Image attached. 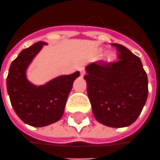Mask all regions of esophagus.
Segmentation results:
<instances>
[{
    "mask_svg": "<svg viewBox=\"0 0 160 160\" xmlns=\"http://www.w3.org/2000/svg\"><path fill=\"white\" fill-rule=\"evenodd\" d=\"M79 71H80V74H81V76H84V74H85V69L83 67H81L80 69H79Z\"/></svg>",
    "mask_w": 160,
    "mask_h": 160,
    "instance_id": "1",
    "label": "esophagus"
}]
</instances>
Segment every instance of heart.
<instances>
[{"label":"heart","mask_w":160,"mask_h":160,"mask_svg":"<svg viewBox=\"0 0 160 160\" xmlns=\"http://www.w3.org/2000/svg\"><path fill=\"white\" fill-rule=\"evenodd\" d=\"M106 57H107V58H111V57H112V54H110V53H109V54L106 55Z\"/></svg>","instance_id":"1"}]
</instances>
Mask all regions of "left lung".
<instances>
[{
    "instance_id": "8db88e82",
    "label": "left lung",
    "mask_w": 160,
    "mask_h": 160,
    "mask_svg": "<svg viewBox=\"0 0 160 160\" xmlns=\"http://www.w3.org/2000/svg\"><path fill=\"white\" fill-rule=\"evenodd\" d=\"M112 45L119 52L118 60L88 64L84 79L95 118L109 127L121 128L140 115L148 96V79L139 57L123 45Z\"/></svg>"
}]
</instances>
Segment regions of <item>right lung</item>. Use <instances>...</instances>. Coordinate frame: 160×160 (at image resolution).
Returning <instances> with one entry per match:
<instances>
[{
	"instance_id": "right-lung-1",
	"label": "right lung",
	"mask_w": 160,
	"mask_h": 160,
	"mask_svg": "<svg viewBox=\"0 0 160 160\" xmlns=\"http://www.w3.org/2000/svg\"><path fill=\"white\" fill-rule=\"evenodd\" d=\"M47 44L37 42L21 51L12 62L7 78V90L14 111L25 124L34 127L47 126L61 119L73 82L80 75L79 71L62 75L41 85L30 82L28 69Z\"/></svg>"
}]
</instances>
